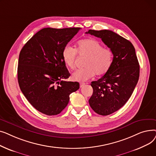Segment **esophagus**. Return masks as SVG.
I'll return each mask as SVG.
<instances>
[{"label":"esophagus","mask_w":156,"mask_h":156,"mask_svg":"<svg viewBox=\"0 0 156 156\" xmlns=\"http://www.w3.org/2000/svg\"><path fill=\"white\" fill-rule=\"evenodd\" d=\"M85 83H80V87H81V88L85 86Z\"/></svg>","instance_id":"1"}]
</instances>
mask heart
Listing matches in <instances>:
<instances>
[{
	"instance_id": "obj_1",
	"label": "heart",
	"mask_w": 156,
	"mask_h": 156,
	"mask_svg": "<svg viewBox=\"0 0 156 156\" xmlns=\"http://www.w3.org/2000/svg\"><path fill=\"white\" fill-rule=\"evenodd\" d=\"M62 59L68 68H76L77 55L86 58L84 63L85 68L80 69L72 75L73 80L85 81L96 75L101 76L111 68L113 54L111 49L104 48L102 44L94 38H85L78 42L76 49L66 46L62 51Z\"/></svg>"
}]
</instances>
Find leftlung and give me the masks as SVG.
I'll use <instances>...</instances> for the list:
<instances>
[{
  "label": "left lung",
  "mask_w": 156,
  "mask_h": 156,
  "mask_svg": "<svg viewBox=\"0 0 156 156\" xmlns=\"http://www.w3.org/2000/svg\"><path fill=\"white\" fill-rule=\"evenodd\" d=\"M86 34L101 38L112 52L111 67L91 83L93 94L88 101L96 113L107 116L121 108L130 98L138 81L140 66L129 40L108 30H89Z\"/></svg>",
  "instance_id": "8db88e82"
}]
</instances>
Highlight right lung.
<instances>
[{
    "mask_svg": "<svg viewBox=\"0 0 156 156\" xmlns=\"http://www.w3.org/2000/svg\"><path fill=\"white\" fill-rule=\"evenodd\" d=\"M81 28H43L23 46L19 55L18 80L21 90L37 111L57 115L67 106L78 82L66 81L70 73L62 51Z\"/></svg>",
    "mask_w": 156,
    "mask_h": 156,
    "instance_id": "1",
    "label": "right lung"
}]
</instances>
